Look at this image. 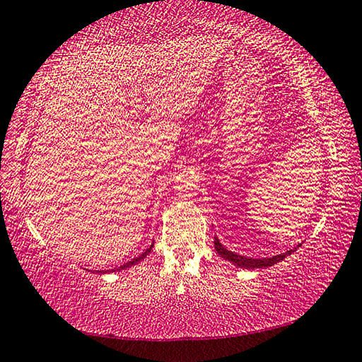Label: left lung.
Returning <instances> with one entry per match:
<instances>
[{
  "instance_id": "left-lung-1",
  "label": "left lung",
  "mask_w": 362,
  "mask_h": 362,
  "mask_svg": "<svg viewBox=\"0 0 362 362\" xmlns=\"http://www.w3.org/2000/svg\"><path fill=\"white\" fill-rule=\"evenodd\" d=\"M214 247H216V250L218 252V255H222L225 260H230L235 263V265L241 267V268H265V267H272L274 265V263H278L284 259L286 255L292 254L293 250H287L286 254H281V255H276V257H269V259H252V257H244V255H238L235 252H231V250H226L222 244L218 243V240L216 238L214 240Z\"/></svg>"
}]
</instances>
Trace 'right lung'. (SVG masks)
<instances>
[{
	"label": "right lung",
	"instance_id": "1",
	"mask_svg": "<svg viewBox=\"0 0 362 362\" xmlns=\"http://www.w3.org/2000/svg\"><path fill=\"white\" fill-rule=\"evenodd\" d=\"M151 247H153V246H150L148 249H146V250H145V252H144V254H140L139 257H136V259H132V260H129V262H127V263H124V265H122V267H121V269H124V268H127V267H131V265H134V263H137L139 260H142V259H144V257H145L146 254H148V252H150V250H151ZM97 273H100V272H97Z\"/></svg>",
	"mask_w": 362,
	"mask_h": 362
}]
</instances>
